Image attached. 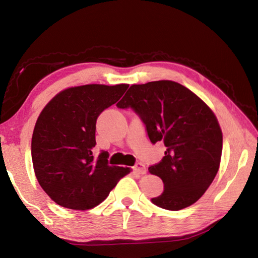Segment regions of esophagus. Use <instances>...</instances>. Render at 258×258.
Instances as JSON below:
<instances>
[{"label": "esophagus", "mask_w": 258, "mask_h": 258, "mask_svg": "<svg viewBox=\"0 0 258 258\" xmlns=\"http://www.w3.org/2000/svg\"><path fill=\"white\" fill-rule=\"evenodd\" d=\"M133 169H134V172H135V173L141 174V175H143V174H146V173H147L146 166L143 165V164H141V163H138L137 165H135L134 167H133Z\"/></svg>", "instance_id": "esophagus-1"}]
</instances>
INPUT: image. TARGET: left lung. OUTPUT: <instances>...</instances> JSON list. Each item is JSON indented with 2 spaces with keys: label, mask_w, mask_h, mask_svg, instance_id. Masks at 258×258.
I'll list each match as a JSON object with an SVG mask.
<instances>
[{
  "label": "left lung",
  "mask_w": 258,
  "mask_h": 258,
  "mask_svg": "<svg viewBox=\"0 0 258 258\" xmlns=\"http://www.w3.org/2000/svg\"><path fill=\"white\" fill-rule=\"evenodd\" d=\"M117 107L132 108L145 123L150 141H163L166 147L160 163L149 167L164 182V192L151 202L180 211L200 199L218 172L223 146L212 109L173 81L131 85Z\"/></svg>",
  "instance_id": "8db88e82"
}]
</instances>
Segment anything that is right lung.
Returning a JSON list of instances; mask_svg holds the SVG:
<instances>
[{"label": "right lung", "instance_id": "right-lung-1", "mask_svg": "<svg viewBox=\"0 0 258 258\" xmlns=\"http://www.w3.org/2000/svg\"><path fill=\"white\" fill-rule=\"evenodd\" d=\"M127 84L68 87L46 104L32 138L35 175L46 195L60 206L86 211L108 197L128 167L110 166L108 152L94 158L95 124Z\"/></svg>", "mask_w": 258, "mask_h": 258}]
</instances>
